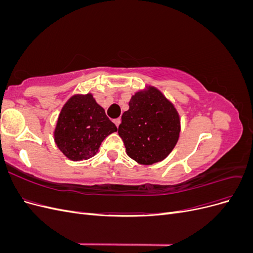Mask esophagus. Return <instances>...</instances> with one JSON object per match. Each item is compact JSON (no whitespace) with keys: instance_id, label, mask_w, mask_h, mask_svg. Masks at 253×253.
I'll list each match as a JSON object with an SVG mask.
<instances>
[{"instance_id":"obj_1","label":"esophagus","mask_w":253,"mask_h":253,"mask_svg":"<svg viewBox=\"0 0 253 253\" xmlns=\"http://www.w3.org/2000/svg\"><path fill=\"white\" fill-rule=\"evenodd\" d=\"M120 121H121V119L120 118H116V119H114V124L116 125V126L118 127L119 126V125H120Z\"/></svg>"}]
</instances>
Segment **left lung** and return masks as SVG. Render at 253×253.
<instances>
[{"mask_svg":"<svg viewBox=\"0 0 253 253\" xmlns=\"http://www.w3.org/2000/svg\"><path fill=\"white\" fill-rule=\"evenodd\" d=\"M128 106L118 127L127 155L141 165L162 162L178 140L177 111L155 87L136 93Z\"/></svg>","mask_w":253,"mask_h":253,"instance_id":"obj_1","label":"left lung"}]
</instances>
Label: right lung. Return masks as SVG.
Masks as SVG:
<instances>
[{
  "instance_id": "1",
  "label": "right lung",
  "mask_w": 253,
  "mask_h": 253,
  "mask_svg": "<svg viewBox=\"0 0 253 253\" xmlns=\"http://www.w3.org/2000/svg\"><path fill=\"white\" fill-rule=\"evenodd\" d=\"M117 127L90 94L73 96L59 115L55 141L74 162L93 157L106 136Z\"/></svg>"
}]
</instances>
